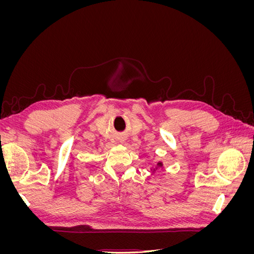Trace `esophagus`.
Segmentation results:
<instances>
[{"mask_svg": "<svg viewBox=\"0 0 254 254\" xmlns=\"http://www.w3.org/2000/svg\"><path fill=\"white\" fill-rule=\"evenodd\" d=\"M120 142H123V140H122V139H120Z\"/></svg>", "mask_w": 254, "mask_h": 254, "instance_id": "1", "label": "esophagus"}]
</instances>
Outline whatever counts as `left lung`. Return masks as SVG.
Instances as JSON below:
<instances>
[{
    "label": "left lung",
    "instance_id": "left-lung-1",
    "mask_svg": "<svg viewBox=\"0 0 254 254\" xmlns=\"http://www.w3.org/2000/svg\"><path fill=\"white\" fill-rule=\"evenodd\" d=\"M159 168H163V163L161 162V161H160V162H158V163H157V167L152 168V170H151V173L153 174V173H155V172H157V171L159 170Z\"/></svg>",
    "mask_w": 254,
    "mask_h": 254
}]
</instances>
